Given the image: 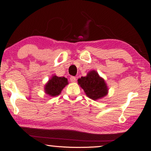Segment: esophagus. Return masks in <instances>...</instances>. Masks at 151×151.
<instances>
[{
  "label": "esophagus",
  "instance_id": "esophagus-1",
  "mask_svg": "<svg viewBox=\"0 0 151 151\" xmlns=\"http://www.w3.org/2000/svg\"><path fill=\"white\" fill-rule=\"evenodd\" d=\"M70 81H71V82H75V81H76V78L74 77V76H71Z\"/></svg>",
  "mask_w": 151,
  "mask_h": 151
}]
</instances>
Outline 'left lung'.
I'll list each match as a JSON object with an SVG mask.
<instances>
[{"label": "left lung", "instance_id": "left-lung-1", "mask_svg": "<svg viewBox=\"0 0 151 151\" xmlns=\"http://www.w3.org/2000/svg\"><path fill=\"white\" fill-rule=\"evenodd\" d=\"M78 83L83 89L86 94L93 100L102 98L108 93V88L104 80L96 71H90L87 76L78 79Z\"/></svg>", "mask_w": 151, "mask_h": 151}]
</instances>
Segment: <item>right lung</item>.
<instances>
[{"instance_id":"add662e5","label":"right lung","mask_w":151,"mask_h":151,"mask_svg":"<svg viewBox=\"0 0 151 151\" xmlns=\"http://www.w3.org/2000/svg\"><path fill=\"white\" fill-rule=\"evenodd\" d=\"M67 84H68V79L54 76L45 85V92L51 96H58Z\"/></svg>"}]
</instances>
